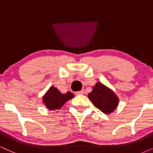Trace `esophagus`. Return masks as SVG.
<instances>
[{
  "instance_id": "1",
  "label": "esophagus",
  "mask_w": 153,
  "mask_h": 153,
  "mask_svg": "<svg viewBox=\"0 0 153 153\" xmlns=\"http://www.w3.org/2000/svg\"><path fill=\"white\" fill-rule=\"evenodd\" d=\"M83 94H84L83 91H78V92L75 93V94H76V95H82Z\"/></svg>"
}]
</instances>
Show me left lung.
Returning <instances> with one entry per match:
<instances>
[{"label":"left lung","mask_w":153,"mask_h":153,"mask_svg":"<svg viewBox=\"0 0 153 153\" xmlns=\"http://www.w3.org/2000/svg\"><path fill=\"white\" fill-rule=\"evenodd\" d=\"M88 96L94 106L106 114L112 113L119 104L117 95L100 82L93 86V91Z\"/></svg>","instance_id":"left-lung-1"}]
</instances>
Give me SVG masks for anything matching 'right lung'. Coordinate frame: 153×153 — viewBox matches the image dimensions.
<instances>
[{
  "label": "right lung",
  "instance_id": "right-lung-1",
  "mask_svg": "<svg viewBox=\"0 0 153 153\" xmlns=\"http://www.w3.org/2000/svg\"><path fill=\"white\" fill-rule=\"evenodd\" d=\"M73 93L67 92L61 94L57 88L51 86L42 97L44 104L50 110H57L60 108L68 100L74 98Z\"/></svg>",
  "mask_w": 153,
  "mask_h": 153
}]
</instances>
